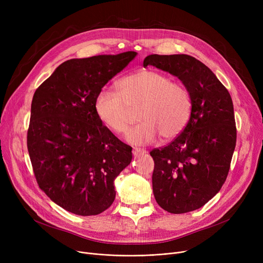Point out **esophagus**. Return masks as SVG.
Wrapping results in <instances>:
<instances>
[{
  "mask_svg": "<svg viewBox=\"0 0 263 263\" xmlns=\"http://www.w3.org/2000/svg\"><path fill=\"white\" fill-rule=\"evenodd\" d=\"M146 153H147V151L145 149H141V148H133V150H132V154H133L134 157L139 156V155H144Z\"/></svg>",
  "mask_w": 263,
  "mask_h": 263,
  "instance_id": "34e87169",
  "label": "esophagus"
}]
</instances>
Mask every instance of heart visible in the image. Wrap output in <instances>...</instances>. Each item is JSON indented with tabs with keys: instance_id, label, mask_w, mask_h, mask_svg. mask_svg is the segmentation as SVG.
I'll return each instance as SVG.
<instances>
[{
	"instance_id": "b5f03b06",
	"label": "heart",
	"mask_w": 263,
	"mask_h": 263,
	"mask_svg": "<svg viewBox=\"0 0 263 263\" xmlns=\"http://www.w3.org/2000/svg\"><path fill=\"white\" fill-rule=\"evenodd\" d=\"M117 92L101 89L96 96L93 107L97 117L109 131L124 134L134 116L130 108L141 106L142 121L130 130L127 141L132 145L154 143L161 135L172 140L180 134L189 122L192 99L185 86L164 73L142 69L120 79Z\"/></svg>"
}]
</instances>
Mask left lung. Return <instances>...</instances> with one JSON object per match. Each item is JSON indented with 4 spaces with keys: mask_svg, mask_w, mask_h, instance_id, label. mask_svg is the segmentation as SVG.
Instances as JSON below:
<instances>
[{
    "mask_svg": "<svg viewBox=\"0 0 263 263\" xmlns=\"http://www.w3.org/2000/svg\"><path fill=\"white\" fill-rule=\"evenodd\" d=\"M154 66L182 82L192 112L184 130L167 146L150 153L158 204L174 214L201 208L226 181L237 142L233 104L226 87L204 64L186 54L148 55Z\"/></svg>",
    "mask_w": 263,
    "mask_h": 263,
    "instance_id": "1",
    "label": "left lung"
}]
</instances>
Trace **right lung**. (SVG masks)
<instances>
[{
	"label": "right lung",
	"mask_w": 263,
	"mask_h": 263,
	"mask_svg": "<svg viewBox=\"0 0 263 263\" xmlns=\"http://www.w3.org/2000/svg\"><path fill=\"white\" fill-rule=\"evenodd\" d=\"M72 59L61 64L35 91L27 150L39 187L63 209L97 215L113 203L114 181L132 160V148L105 128L95 99L136 57Z\"/></svg>",
	"instance_id": "obj_1"
}]
</instances>
